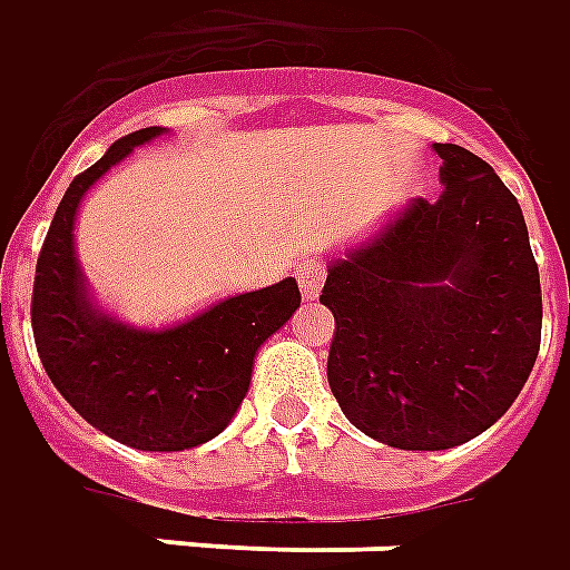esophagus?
<instances>
[{
	"mask_svg": "<svg viewBox=\"0 0 570 570\" xmlns=\"http://www.w3.org/2000/svg\"><path fill=\"white\" fill-rule=\"evenodd\" d=\"M297 285H301V294H304V301H316L318 288H322V282H325V264L316 261V257H306L297 266Z\"/></svg>",
	"mask_w": 570,
	"mask_h": 570,
	"instance_id": "esophagus-1",
	"label": "esophagus"
}]
</instances>
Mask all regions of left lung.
I'll return each mask as SVG.
<instances>
[{"label":"left lung","mask_w":570,"mask_h":570,"mask_svg":"<svg viewBox=\"0 0 570 570\" xmlns=\"http://www.w3.org/2000/svg\"><path fill=\"white\" fill-rule=\"evenodd\" d=\"M442 196L411 199L331 261V393L383 445L445 451L507 414L540 350V273L522 208L494 168L433 144Z\"/></svg>","instance_id":"obj_1"}]
</instances>
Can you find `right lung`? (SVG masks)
Instances as JSON below:
<instances>
[{
    "label": "right lung",
    "instance_id": "1",
    "mask_svg": "<svg viewBox=\"0 0 570 570\" xmlns=\"http://www.w3.org/2000/svg\"><path fill=\"white\" fill-rule=\"evenodd\" d=\"M159 135H125L67 187L36 261L30 316L42 368L95 430L137 451H187L236 417L261 343L294 316L301 292L282 278L168 328H137L98 309L76 261V212L112 165Z\"/></svg>",
    "mask_w": 570,
    "mask_h": 570
}]
</instances>
